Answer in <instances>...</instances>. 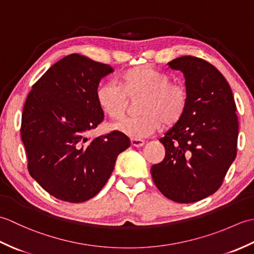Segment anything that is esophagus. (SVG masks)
<instances>
[{
    "instance_id": "esophagus-1",
    "label": "esophagus",
    "mask_w": 254,
    "mask_h": 254,
    "mask_svg": "<svg viewBox=\"0 0 254 254\" xmlns=\"http://www.w3.org/2000/svg\"><path fill=\"white\" fill-rule=\"evenodd\" d=\"M131 144L134 147H142L145 144V141H143V139H138V138H131Z\"/></svg>"
}]
</instances>
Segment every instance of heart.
Returning <instances> with one entry per match:
<instances>
[{
    "label": "heart",
    "mask_w": 254,
    "mask_h": 254,
    "mask_svg": "<svg viewBox=\"0 0 254 254\" xmlns=\"http://www.w3.org/2000/svg\"><path fill=\"white\" fill-rule=\"evenodd\" d=\"M170 82L168 74L152 66L132 67L122 74L120 85L105 82L98 86L97 104L108 117L119 120L126 115L127 98L142 97L141 117L112 124L118 132L141 139L158 131L163 122L166 127H171L185 115L188 105L187 91L182 86Z\"/></svg>",
    "instance_id": "b5f03b06"
}]
</instances>
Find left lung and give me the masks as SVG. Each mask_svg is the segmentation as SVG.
Wrapping results in <instances>:
<instances>
[{
  "mask_svg": "<svg viewBox=\"0 0 254 254\" xmlns=\"http://www.w3.org/2000/svg\"><path fill=\"white\" fill-rule=\"evenodd\" d=\"M168 66L185 76L188 105L181 120L159 139L165 158L150 174L166 197L193 203L222 186L237 155L238 117L230 86L212 64L186 56Z\"/></svg>",
  "mask_w": 254,
  "mask_h": 254,
  "instance_id": "left-lung-1",
  "label": "left lung"
}]
</instances>
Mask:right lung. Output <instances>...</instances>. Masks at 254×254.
<instances>
[{"mask_svg": "<svg viewBox=\"0 0 254 254\" xmlns=\"http://www.w3.org/2000/svg\"><path fill=\"white\" fill-rule=\"evenodd\" d=\"M112 72L110 65L73 53L53 64L26 99L20 135L28 171L62 201L94 197L110 178L118 155L131 145L118 131L86 136L104 120L96 91Z\"/></svg>", "mask_w": 254, "mask_h": 254, "instance_id": "add662e5", "label": "right lung"}]
</instances>
